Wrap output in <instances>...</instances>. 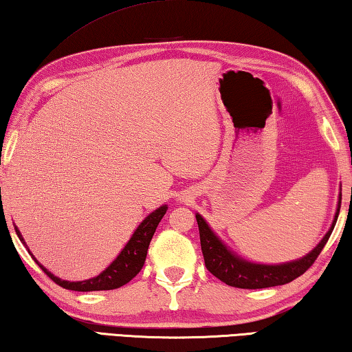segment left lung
<instances>
[{
	"label": "left lung",
	"mask_w": 352,
	"mask_h": 352,
	"mask_svg": "<svg viewBox=\"0 0 352 352\" xmlns=\"http://www.w3.org/2000/svg\"><path fill=\"white\" fill-rule=\"evenodd\" d=\"M340 203L342 194L332 228L329 229L328 234L324 235L323 240L316 246L314 251L309 252L303 258L291 261V263L274 266L255 265L251 263V261L239 258L237 255L228 251V248L223 245L212 231H210L208 223L201 219V215L197 214L195 217L198 223V231H200V243L204 257V265H206L208 271L219 280H221L223 283L234 287H240V289H263V287L289 283L308 271L309 267L314 265L318 255H320L322 249L331 237L332 229L336 226L338 212H340Z\"/></svg>",
	"instance_id": "1"
}]
</instances>
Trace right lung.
<instances>
[{"label": "right lung", "instance_id": "right-lung-1", "mask_svg": "<svg viewBox=\"0 0 352 352\" xmlns=\"http://www.w3.org/2000/svg\"><path fill=\"white\" fill-rule=\"evenodd\" d=\"M168 210V206H162L157 210H154L151 215L146 217L143 220L142 225L137 228V231L133 232L132 239L127 241V245L124 246L123 251L118 255L115 261H112V265L104 270L100 276L85 280V282H66V280H61L58 277H55L54 274H50L46 267L41 266L38 263V260L35 261L40 265L44 274L54 282L65 287V289L70 291H81V292H87V291H111V289H118V287L124 286L126 283H129L131 280L137 276V274L142 271V267L146 261V255H148V248L149 243L154 237V232L158 226V223L162 221L163 215ZM18 239L23 241V245H25L21 234L18 229L15 228Z\"/></svg>", "mask_w": 352, "mask_h": 352}]
</instances>
